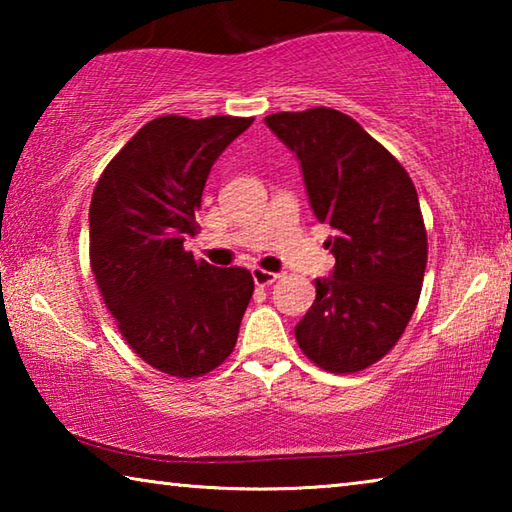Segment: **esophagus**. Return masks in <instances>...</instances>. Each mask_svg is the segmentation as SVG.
I'll list each match as a JSON object with an SVG mask.
<instances>
[{
	"mask_svg": "<svg viewBox=\"0 0 512 512\" xmlns=\"http://www.w3.org/2000/svg\"><path fill=\"white\" fill-rule=\"evenodd\" d=\"M253 280L257 287H268V284H273L277 280V273H271V271H264V268H253Z\"/></svg>",
	"mask_w": 512,
	"mask_h": 512,
	"instance_id": "1",
	"label": "esophagus"
}]
</instances>
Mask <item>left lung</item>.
<instances>
[{
  "label": "left lung",
  "mask_w": 512,
  "mask_h": 512,
  "mask_svg": "<svg viewBox=\"0 0 512 512\" xmlns=\"http://www.w3.org/2000/svg\"><path fill=\"white\" fill-rule=\"evenodd\" d=\"M266 126L296 153L316 219L332 228L334 271L296 325L307 357L359 372L400 341L427 268L418 192L409 173L352 117L332 108L275 112Z\"/></svg>",
  "instance_id": "obj_1"
}]
</instances>
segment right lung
I'll return each instance as SVG.
<instances>
[{
    "instance_id": "1",
    "label": "right lung",
    "mask_w": 512,
    "mask_h": 512,
    "mask_svg": "<svg viewBox=\"0 0 512 512\" xmlns=\"http://www.w3.org/2000/svg\"><path fill=\"white\" fill-rule=\"evenodd\" d=\"M253 117L144 124L101 173L90 203V264L126 343L160 372L192 379L230 357L255 291L246 268H216L194 237L212 164Z\"/></svg>"
}]
</instances>
